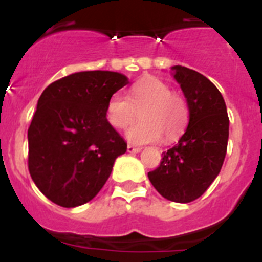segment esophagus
<instances>
[{"label":"esophagus","instance_id":"1","mask_svg":"<svg viewBox=\"0 0 262 262\" xmlns=\"http://www.w3.org/2000/svg\"><path fill=\"white\" fill-rule=\"evenodd\" d=\"M140 151H142V148L140 147H135V145L131 144L127 145V152H128V154H139Z\"/></svg>","mask_w":262,"mask_h":262}]
</instances>
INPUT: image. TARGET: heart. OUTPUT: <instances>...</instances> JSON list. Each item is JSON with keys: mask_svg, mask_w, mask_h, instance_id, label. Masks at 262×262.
<instances>
[{"mask_svg": "<svg viewBox=\"0 0 262 262\" xmlns=\"http://www.w3.org/2000/svg\"><path fill=\"white\" fill-rule=\"evenodd\" d=\"M140 111V122L129 127L126 138L133 144L173 142L184 133L189 106L182 94L157 77H144L129 89L128 97L114 93L106 106V120L114 128H126Z\"/></svg>", "mask_w": 262, "mask_h": 262, "instance_id": "1", "label": "heart"}]
</instances>
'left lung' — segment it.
<instances>
[{"mask_svg":"<svg viewBox=\"0 0 262 262\" xmlns=\"http://www.w3.org/2000/svg\"><path fill=\"white\" fill-rule=\"evenodd\" d=\"M172 71L189 106V124L148 178L164 198L187 203L200 198L221 172L230 119L221 92L209 78L186 67Z\"/></svg>","mask_w":262,"mask_h":262,"instance_id":"obj_1","label":"left lung"}]
</instances>
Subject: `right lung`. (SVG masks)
Listing matches in <instances>:
<instances>
[{
	"label": "right lung",
	"mask_w": 262,
	"mask_h": 262,
	"mask_svg": "<svg viewBox=\"0 0 262 262\" xmlns=\"http://www.w3.org/2000/svg\"><path fill=\"white\" fill-rule=\"evenodd\" d=\"M127 84L118 72H77L41 93L27 131L29 172L53 203L76 207L93 200L127 151L105 115L108 98Z\"/></svg>",
	"instance_id": "right-lung-1"
}]
</instances>
